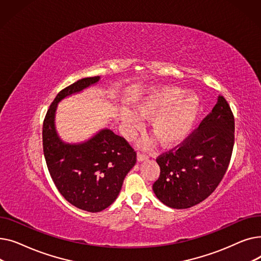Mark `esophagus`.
<instances>
[{
  "label": "esophagus",
  "mask_w": 261,
  "mask_h": 261,
  "mask_svg": "<svg viewBox=\"0 0 261 261\" xmlns=\"http://www.w3.org/2000/svg\"><path fill=\"white\" fill-rule=\"evenodd\" d=\"M147 159H148V155H147V154H144V153H142V152H139V153H138V161H139V162H142V161L147 160Z\"/></svg>",
  "instance_id": "1"
}]
</instances>
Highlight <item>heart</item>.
I'll return each mask as SVG.
<instances>
[{
	"label": "heart",
	"instance_id": "obj_1",
	"mask_svg": "<svg viewBox=\"0 0 261 261\" xmlns=\"http://www.w3.org/2000/svg\"><path fill=\"white\" fill-rule=\"evenodd\" d=\"M199 98L193 92L180 94V90L168 88L148 94L135 105V111L122 113V122L128 134L140 129L139 117L151 118L150 133L164 147L182 142L194 127L199 113Z\"/></svg>",
	"mask_w": 261,
	"mask_h": 261
}]
</instances>
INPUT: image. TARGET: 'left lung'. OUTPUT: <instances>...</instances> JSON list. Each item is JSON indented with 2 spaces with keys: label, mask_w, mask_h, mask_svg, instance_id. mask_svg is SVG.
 I'll use <instances>...</instances> for the list:
<instances>
[{
  "label": "left lung",
  "mask_w": 261,
  "mask_h": 261,
  "mask_svg": "<svg viewBox=\"0 0 261 261\" xmlns=\"http://www.w3.org/2000/svg\"><path fill=\"white\" fill-rule=\"evenodd\" d=\"M235 143V118L223 96L180 144L158 156L153 183L158 199L171 208H189L210 197L228 168Z\"/></svg>",
  "instance_id": "1"
}]
</instances>
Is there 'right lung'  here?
<instances>
[{
	"label": "right lung",
	"instance_id": "obj_1",
	"mask_svg": "<svg viewBox=\"0 0 261 261\" xmlns=\"http://www.w3.org/2000/svg\"><path fill=\"white\" fill-rule=\"evenodd\" d=\"M98 80L99 76L82 78L61 90L47 110L42 128L44 158L55 185L67 202L90 213L101 212L116 200L136 163L135 150L111 130H101L78 145L63 143L55 130L57 103Z\"/></svg>",
	"mask_w": 261,
	"mask_h": 261
}]
</instances>
